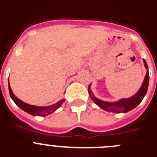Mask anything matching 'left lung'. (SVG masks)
<instances>
[{
  "label": "left lung",
  "mask_w": 157,
  "mask_h": 157,
  "mask_svg": "<svg viewBox=\"0 0 157 157\" xmlns=\"http://www.w3.org/2000/svg\"><path fill=\"white\" fill-rule=\"evenodd\" d=\"M144 65L146 69V75L145 76L144 81L141 84V87L138 90V91L134 95L131 96L128 98H122L117 101H105L102 100H100L97 98L93 94L92 90H90L91 83L89 85L88 87V92L90 94V97L92 99L96 105L99 106L101 109L103 110L107 111L109 112H114V113H125V112H130L132 109H135L136 107L138 106L141 101L143 100L144 97L146 94L147 90H148V87H149V67L147 65L146 61L143 59Z\"/></svg>",
  "instance_id": "obj_1"
}]
</instances>
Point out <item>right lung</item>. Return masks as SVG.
<instances>
[{
    "label": "right lung",
    "mask_w": 157,
    "mask_h": 157,
    "mask_svg": "<svg viewBox=\"0 0 157 157\" xmlns=\"http://www.w3.org/2000/svg\"><path fill=\"white\" fill-rule=\"evenodd\" d=\"M8 90H9V94H10L11 98L15 102V104L18 107H19L22 110L34 116H46L48 115L52 114V112L57 110L59 107L61 106L62 104L65 101L64 99H62L58 101L57 103L53 104V105H49V106H35V105H31L25 103L21 100H19L17 97H16V95L12 92L10 85H9V81H8Z\"/></svg>",
    "instance_id": "right-lung-1"
}]
</instances>
